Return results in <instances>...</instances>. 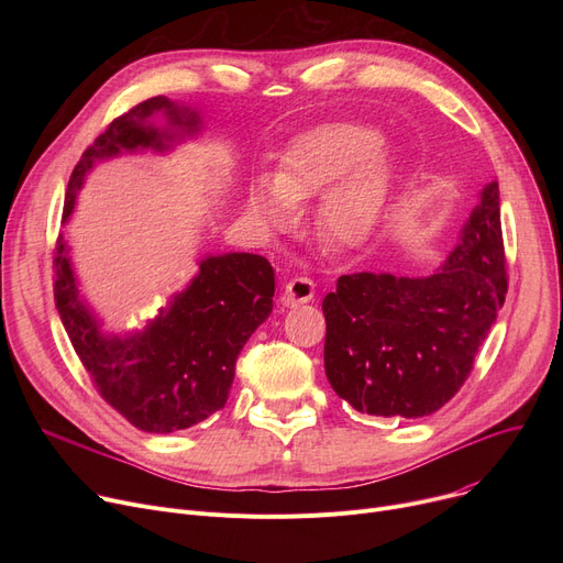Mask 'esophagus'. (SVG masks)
<instances>
[{
  "label": "esophagus",
  "mask_w": 563,
  "mask_h": 563,
  "mask_svg": "<svg viewBox=\"0 0 563 563\" xmlns=\"http://www.w3.org/2000/svg\"><path fill=\"white\" fill-rule=\"evenodd\" d=\"M312 297H314V283L306 276H297L285 285L280 303L287 306V308H294L299 303H308Z\"/></svg>",
  "instance_id": "esophagus-1"
}]
</instances>
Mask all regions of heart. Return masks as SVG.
Here are the masks:
<instances>
[{
	"label": "heart",
	"instance_id": "1",
	"mask_svg": "<svg viewBox=\"0 0 563 563\" xmlns=\"http://www.w3.org/2000/svg\"><path fill=\"white\" fill-rule=\"evenodd\" d=\"M383 136L361 123L319 125L294 139L274 175H257L246 189V217L260 230L294 221V207L319 198L317 225L340 246L365 242L376 228L395 180V157Z\"/></svg>",
	"mask_w": 563,
	"mask_h": 563
}]
</instances>
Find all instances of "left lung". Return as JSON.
<instances>
[{"instance_id":"left-lung-1","label":"left lung","mask_w":563,"mask_h":563,"mask_svg":"<svg viewBox=\"0 0 563 563\" xmlns=\"http://www.w3.org/2000/svg\"><path fill=\"white\" fill-rule=\"evenodd\" d=\"M479 198L435 274L340 276L323 299V367L338 397L356 410L431 416L470 376L509 287L497 180Z\"/></svg>"}]
</instances>
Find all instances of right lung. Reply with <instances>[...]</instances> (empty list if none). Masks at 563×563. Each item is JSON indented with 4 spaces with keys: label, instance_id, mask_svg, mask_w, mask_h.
Here are the masks:
<instances>
[{
    "label": "right lung",
    "instance_id": "1",
    "mask_svg": "<svg viewBox=\"0 0 563 563\" xmlns=\"http://www.w3.org/2000/svg\"><path fill=\"white\" fill-rule=\"evenodd\" d=\"M159 110L167 115L166 129L150 123ZM198 130L200 115L164 96L118 115L77 162L64 221L73 214L77 189L96 162L145 147L162 153ZM274 291V269L262 255H210L200 262L189 287L143 331L125 338L104 335L79 297L64 234L54 249V301L75 353L102 399L147 433L189 429L225 406L236 356L272 314Z\"/></svg>",
    "mask_w": 563,
    "mask_h": 563
}]
</instances>
